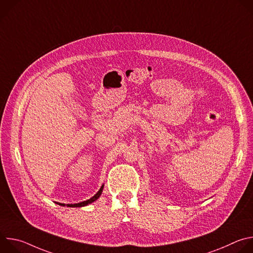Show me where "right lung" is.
I'll return each mask as SVG.
<instances>
[{
  "label": "right lung",
  "instance_id": "obj_1",
  "mask_svg": "<svg viewBox=\"0 0 253 253\" xmlns=\"http://www.w3.org/2000/svg\"><path fill=\"white\" fill-rule=\"evenodd\" d=\"M103 187H104V186L102 185L101 188H100V190H99L92 198H90V199H88V200H86V201L80 202V203H76V204H67V206H68V207H82V206H86V205H88V204L94 202L95 200H97V199L100 197V195H101V193H102V190H103ZM58 204H60V205H62V206H65V204H63V203H58Z\"/></svg>",
  "mask_w": 253,
  "mask_h": 253
}]
</instances>
